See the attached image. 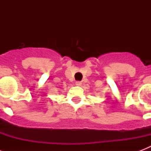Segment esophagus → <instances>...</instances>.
I'll return each instance as SVG.
<instances>
[{
	"instance_id": "esophagus-1",
	"label": "esophagus",
	"mask_w": 151,
	"mask_h": 151,
	"mask_svg": "<svg viewBox=\"0 0 151 151\" xmlns=\"http://www.w3.org/2000/svg\"><path fill=\"white\" fill-rule=\"evenodd\" d=\"M81 84H82V83H81V81H76V83H75V85H77V86H81Z\"/></svg>"
}]
</instances>
